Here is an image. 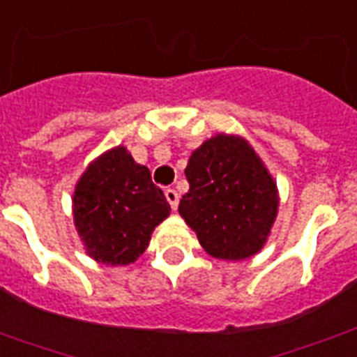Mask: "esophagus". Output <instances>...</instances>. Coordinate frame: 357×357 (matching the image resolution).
Returning <instances> with one entry per match:
<instances>
[{"instance_id": "1", "label": "esophagus", "mask_w": 357, "mask_h": 357, "mask_svg": "<svg viewBox=\"0 0 357 357\" xmlns=\"http://www.w3.org/2000/svg\"><path fill=\"white\" fill-rule=\"evenodd\" d=\"M165 197H167L168 204H170V206H172V209H178V204H179V195H178V190L167 189V190H165Z\"/></svg>"}]
</instances>
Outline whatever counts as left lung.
Here are the masks:
<instances>
[{"instance_id":"obj_1","label":"left lung","mask_w":357,"mask_h":357,"mask_svg":"<svg viewBox=\"0 0 357 357\" xmlns=\"http://www.w3.org/2000/svg\"><path fill=\"white\" fill-rule=\"evenodd\" d=\"M189 190L179 215L204 251L245 260L268 241L279 209L275 179L241 136L215 135L192 151L185 168Z\"/></svg>"}]
</instances>
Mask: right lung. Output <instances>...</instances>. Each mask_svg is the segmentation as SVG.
Returning a JSON list of instances; mask_svg holds the SVG:
<instances>
[{"label": "right lung", "instance_id": "1", "mask_svg": "<svg viewBox=\"0 0 357 357\" xmlns=\"http://www.w3.org/2000/svg\"><path fill=\"white\" fill-rule=\"evenodd\" d=\"M73 215L89 257L106 266H127L148 249L155 227L170 215V204L148 168L118 146L82 174Z\"/></svg>", "mask_w": 357, "mask_h": 357}]
</instances>
